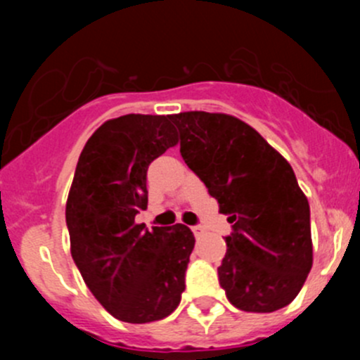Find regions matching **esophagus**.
Instances as JSON below:
<instances>
[{"mask_svg":"<svg viewBox=\"0 0 360 360\" xmlns=\"http://www.w3.org/2000/svg\"><path fill=\"white\" fill-rule=\"evenodd\" d=\"M191 231H193V233H195V237H202V235H203V228L202 226H191Z\"/></svg>","mask_w":360,"mask_h":360,"instance_id":"34e87169","label":"esophagus"}]
</instances>
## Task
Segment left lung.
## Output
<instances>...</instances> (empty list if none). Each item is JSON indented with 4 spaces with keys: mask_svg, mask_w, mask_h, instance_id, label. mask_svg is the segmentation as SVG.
I'll return each mask as SVG.
<instances>
[{
    "mask_svg": "<svg viewBox=\"0 0 360 360\" xmlns=\"http://www.w3.org/2000/svg\"><path fill=\"white\" fill-rule=\"evenodd\" d=\"M181 155L226 214L231 233L217 268L233 307L268 314L288 307L310 274V205L288 160L252 127L223 112L170 116Z\"/></svg>",
    "mask_w": 360,
    "mask_h": 360,
    "instance_id": "left-lung-1",
    "label": "left lung"
}]
</instances>
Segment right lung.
Returning <instances> with one entry per match:
<instances>
[{
    "label": "right lung",
    "mask_w": 360,
    "mask_h": 360,
    "mask_svg": "<svg viewBox=\"0 0 360 360\" xmlns=\"http://www.w3.org/2000/svg\"><path fill=\"white\" fill-rule=\"evenodd\" d=\"M170 116L108 120L86 141L66 203L71 256L96 300L129 324L177 308L195 237L184 224H137L148 207V167L177 143Z\"/></svg>",
    "instance_id": "1"
}]
</instances>
